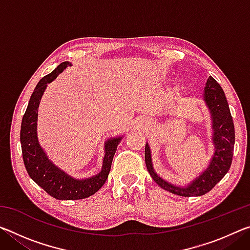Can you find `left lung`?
Listing matches in <instances>:
<instances>
[{
  "label": "left lung",
  "instance_id": "1",
  "mask_svg": "<svg viewBox=\"0 0 250 250\" xmlns=\"http://www.w3.org/2000/svg\"><path fill=\"white\" fill-rule=\"evenodd\" d=\"M204 101L208 107L211 116L213 128V143L215 152L208 164V167L193 180L188 186H177L168 183L156 174L152 166L151 150L146 145L145 159L146 168L152 179L163 189L180 196H201L209 192L221 181L229 170L235 145V128L230 110L228 107L225 94L219 83L211 76L207 79L204 88Z\"/></svg>",
  "mask_w": 250,
  "mask_h": 250
}]
</instances>
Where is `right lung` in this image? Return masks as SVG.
Wrapping results in <instances>:
<instances>
[{
  "mask_svg": "<svg viewBox=\"0 0 250 250\" xmlns=\"http://www.w3.org/2000/svg\"><path fill=\"white\" fill-rule=\"evenodd\" d=\"M68 66H71L69 62H62L52 73L40 80L29 99L21 125V145H22L24 164L28 175L50 196L64 201L83 200L94 195L101 188L108 179L112 159L122 139V137L112 138L104 143L103 170L89 179H74L57 167L47 158L37 138V111L47 83L56 79L57 76Z\"/></svg>",
  "mask_w": 250,
  "mask_h": 250,
  "instance_id": "obj_1",
  "label": "right lung"
}]
</instances>
